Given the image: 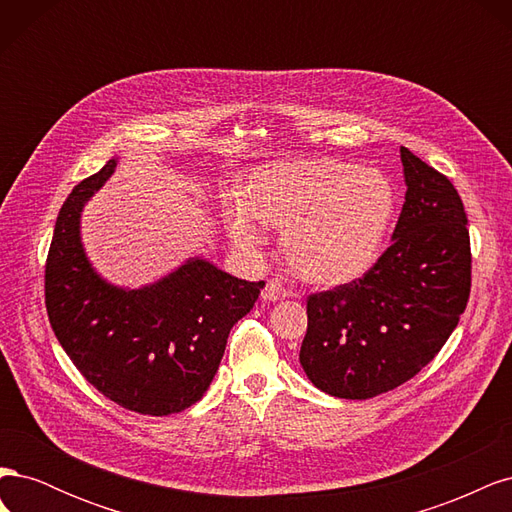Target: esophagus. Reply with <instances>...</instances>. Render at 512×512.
<instances>
[{"label":"esophagus","mask_w":512,"mask_h":512,"mask_svg":"<svg viewBox=\"0 0 512 512\" xmlns=\"http://www.w3.org/2000/svg\"><path fill=\"white\" fill-rule=\"evenodd\" d=\"M288 288L280 280H269L265 290H262V299L265 301H282L288 297Z\"/></svg>","instance_id":"esophagus-1"}]
</instances>
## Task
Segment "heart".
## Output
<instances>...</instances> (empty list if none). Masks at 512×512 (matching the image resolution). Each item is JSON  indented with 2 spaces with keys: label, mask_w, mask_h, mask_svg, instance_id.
Here are the masks:
<instances>
[{
  "label": "heart",
  "mask_w": 512,
  "mask_h": 512,
  "mask_svg": "<svg viewBox=\"0 0 512 512\" xmlns=\"http://www.w3.org/2000/svg\"><path fill=\"white\" fill-rule=\"evenodd\" d=\"M397 196L382 170L333 158H297L258 168L247 203L226 205L230 237L245 250L267 241L261 222L284 230V252L303 280L339 286L378 260Z\"/></svg>",
  "instance_id": "1"
}]
</instances>
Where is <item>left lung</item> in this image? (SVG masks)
<instances>
[{"label": "left lung", "instance_id": "8db88e82", "mask_svg": "<svg viewBox=\"0 0 512 512\" xmlns=\"http://www.w3.org/2000/svg\"><path fill=\"white\" fill-rule=\"evenodd\" d=\"M406 203L376 265L309 294L299 361L320 391L369 399L408 382L455 331L472 288L468 215L455 185L401 147Z\"/></svg>", "mask_w": 512, "mask_h": 512}]
</instances>
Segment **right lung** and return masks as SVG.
Instances as JSON below:
<instances>
[{
  "instance_id": "1",
  "label": "right lung",
  "mask_w": 512,
  "mask_h": 512,
  "mask_svg": "<svg viewBox=\"0 0 512 512\" xmlns=\"http://www.w3.org/2000/svg\"><path fill=\"white\" fill-rule=\"evenodd\" d=\"M115 166L108 160L83 179L59 209L44 267L46 314L70 361L104 397L138 414H175L205 395L230 329L265 282L198 258L141 290L102 282L81 247L79 218Z\"/></svg>"
}]
</instances>
